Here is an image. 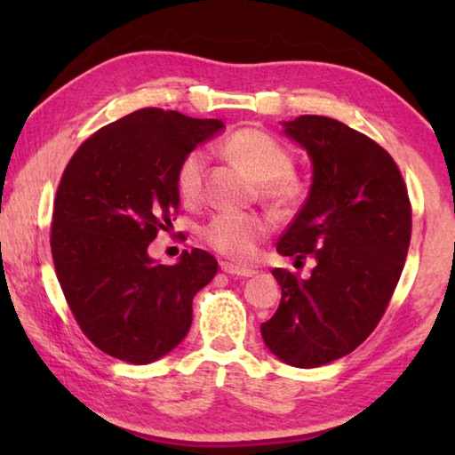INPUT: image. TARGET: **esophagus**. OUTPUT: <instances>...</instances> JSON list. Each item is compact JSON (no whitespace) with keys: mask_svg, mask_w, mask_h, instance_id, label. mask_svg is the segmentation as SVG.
<instances>
[{"mask_svg":"<svg viewBox=\"0 0 455 455\" xmlns=\"http://www.w3.org/2000/svg\"><path fill=\"white\" fill-rule=\"evenodd\" d=\"M222 271L233 275V276H252L255 275V268H249V267H236V265H230V263H222Z\"/></svg>","mask_w":455,"mask_h":455,"instance_id":"obj_1","label":"esophagus"}]
</instances>
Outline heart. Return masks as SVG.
Masks as SVG:
<instances>
[{
  "instance_id": "1",
  "label": "heart",
  "mask_w": 455,
  "mask_h": 455,
  "mask_svg": "<svg viewBox=\"0 0 455 455\" xmlns=\"http://www.w3.org/2000/svg\"><path fill=\"white\" fill-rule=\"evenodd\" d=\"M220 152L255 176L260 196L276 214H291L303 204L309 187L292 168L291 150L267 130L236 128L222 138ZM204 166L206 154L203 150L188 152L176 166L174 184L184 203H195L203 192ZM268 230L271 222L263 214L225 211L214 214L200 228V236L219 255L244 263L255 257Z\"/></svg>"
}]
</instances>
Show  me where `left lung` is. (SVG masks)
I'll return each mask as SVG.
<instances>
[{
	"instance_id": "left-lung-1",
	"label": "left lung",
	"mask_w": 455,
	"mask_h": 455,
	"mask_svg": "<svg viewBox=\"0 0 455 455\" xmlns=\"http://www.w3.org/2000/svg\"><path fill=\"white\" fill-rule=\"evenodd\" d=\"M284 134L309 152L313 184L276 243L315 268L301 279L273 268L279 309L260 325L284 363L311 369L359 347L381 321L402 276L411 238V203L391 154L343 122L305 114Z\"/></svg>"
}]
</instances>
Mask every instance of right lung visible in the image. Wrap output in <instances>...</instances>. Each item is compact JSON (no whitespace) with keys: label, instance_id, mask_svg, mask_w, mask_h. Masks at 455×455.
Returning a JSON list of instances; mask_svg holds the SVG:
<instances>
[{"label":"right lung","instance_id":"obj_1","mask_svg":"<svg viewBox=\"0 0 455 455\" xmlns=\"http://www.w3.org/2000/svg\"><path fill=\"white\" fill-rule=\"evenodd\" d=\"M222 128L142 108L80 144L53 200L50 246L68 307L100 351L146 365L172 351L192 323V299L217 275L206 251L156 265L148 244L172 227L180 160Z\"/></svg>","mask_w":455,"mask_h":455}]
</instances>
